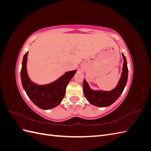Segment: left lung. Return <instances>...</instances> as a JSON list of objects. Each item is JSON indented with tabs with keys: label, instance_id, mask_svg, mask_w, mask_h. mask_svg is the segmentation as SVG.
<instances>
[{
	"label": "left lung",
	"instance_id": "left-lung-1",
	"mask_svg": "<svg viewBox=\"0 0 151 151\" xmlns=\"http://www.w3.org/2000/svg\"><path fill=\"white\" fill-rule=\"evenodd\" d=\"M122 56L123 61H124L123 65L122 73L119 82L115 89L109 91H94L90 88L88 83L84 79V94L87 100L91 104L99 107H106L116 101V99L120 96L127 84L128 74H129L127 60L123 53Z\"/></svg>",
	"mask_w": 151,
	"mask_h": 151
}]
</instances>
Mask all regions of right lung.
Wrapping results in <instances>:
<instances>
[{"label": "right lung", "instance_id": "1", "mask_svg": "<svg viewBox=\"0 0 151 151\" xmlns=\"http://www.w3.org/2000/svg\"><path fill=\"white\" fill-rule=\"evenodd\" d=\"M28 52L24 54L22 62L21 79L22 85L28 96L35 105L43 109L56 107L61 103L65 89L76 70L65 72L56 81L46 85H37L33 83L27 74L26 62Z\"/></svg>", "mask_w": 151, "mask_h": 151}]
</instances>
